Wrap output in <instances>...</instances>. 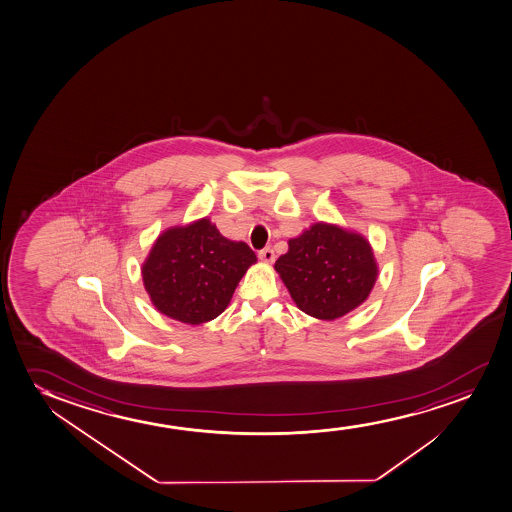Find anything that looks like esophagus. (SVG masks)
<instances>
[{
	"label": "esophagus",
	"mask_w": 512,
	"mask_h": 512,
	"mask_svg": "<svg viewBox=\"0 0 512 512\" xmlns=\"http://www.w3.org/2000/svg\"><path fill=\"white\" fill-rule=\"evenodd\" d=\"M259 259L262 260V262H274L273 248H264V250H260Z\"/></svg>",
	"instance_id": "obj_1"
}]
</instances>
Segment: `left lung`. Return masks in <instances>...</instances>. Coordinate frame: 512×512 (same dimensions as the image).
I'll list each match as a JSON object with an SVG mask.
<instances>
[{
  "mask_svg": "<svg viewBox=\"0 0 512 512\" xmlns=\"http://www.w3.org/2000/svg\"><path fill=\"white\" fill-rule=\"evenodd\" d=\"M295 304L318 319L340 318L365 302L377 278L368 241L330 224H314L288 241L276 260Z\"/></svg>",
  "mask_w": 512,
  "mask_h": 512,
  "instance_id": "left-lung-1",
  "label": "left lung"
}]
</instances>
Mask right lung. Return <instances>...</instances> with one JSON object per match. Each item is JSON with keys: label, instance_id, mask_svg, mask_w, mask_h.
<instances>
[{"label": "right lung", "instance_id": "1", "mask_svg": "<svg viewBox=\"0 0 512 512\" xmlns=\"http://www.w3.org/2000/svg\"><path fill=\"white\" fill-rule=\"evenodd\" d=\"M255 260L250 246L229 241L203 219L161 234L142 267V278L158 311L201 325L224 312Z\"/></svg>", "mask_w": 512, "mask_h": 512}]
</instances>
